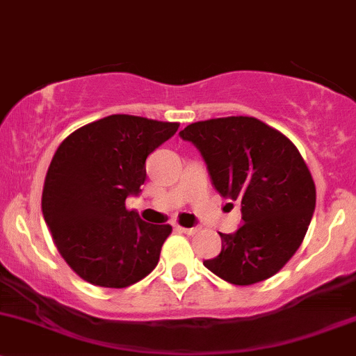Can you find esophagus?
Returning <instances> with one entry per match:
<instances>
[{
    "label": "esophagus",
    "instance_id": "obj_1",
    "mask_svg": "<svg viewBox=\"0 0 356 356\" xmlns=\"http://www.w3.org/2000/svg\"><path fill=\"white\" fill-rule=\"evenodd\" d=\"M175 229L179 233H185V234H195L197 228H183V226H175Z\"/></svg>",
    "mask_w": 356,
    "mask_h": 356
}]
</instances>
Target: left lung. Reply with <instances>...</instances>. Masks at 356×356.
Here are the masks:
<instances>
[{
  "label": "left lung",
  "instance_id": "left-lung-1",
  "mask_svg": "<svg viewBox=\"0 0 356 356\" xmlns=\"http://www.w3.org/2000/svg\"><path fill=\"white\" fill-rule=\"evenodd\" d=\"M179 137L200 152L219 195L241 207L240 228L219 233L221 254L204 266L238 286L274 276L302 245L315 209L314 179L298 149L252 116L192 123Z\"/></svg>",
  "mask_w": 356,
  "mask_h": 356
}]
</instances>
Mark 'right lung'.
Wrapping results in <instances>:
<instances>
[{
	"label": "right lung",
	"instance_id": "add662e5",
	"mask_svg": "<svg viewBox=\"0 0 356 356\" xmlns=\"http://www.w3.org/2000/svg\"><path fill=\"white\" fill-rule=\"evenodd\" d=\"M178 123L111 115L68 135L47 170L42 216L58 252L87 283L127 288L159 262L170 225L142 221L124 200L142 192L145 159Z\"/></svg>",
	"mask_w": 356,
	"mask_h": 356
}]
</instances>
